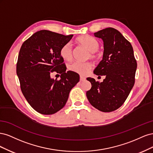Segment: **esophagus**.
Instances as JSON below:
<instances>
[{
    "label": "esophagus",
    "instance_id": "obj_1",
    "mask_svg": "<svg viewBox=\"0 0 153 153\" xmlns=\"http://www.w3.org/2000/svg\"><path fill=\"white\" fill-rule=\"evenodd\" d=\"M80 81H85L86 80V78L84 77V76H80Z\"/></svg>",
    "mask_w": 153,
    "mask_h": 153
}]
</instances>
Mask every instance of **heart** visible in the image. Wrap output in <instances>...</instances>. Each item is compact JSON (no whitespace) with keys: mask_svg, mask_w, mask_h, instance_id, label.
I'll use <instances>...</instances> for the list:
<instances>
[{"mask_svg":"<svg viewBox=\"0 0 153 153\" xmlns=\"http://www.w3.org/2000/svg\"><path fill=\"white\" fill-rule=\"evenodd\" d=\"M77 41L82 46L86 48L88 50L90 51V57L92 59H96L98 55L96 51L100 47V44L92 37L84 35L81 36L77 38ZM60 55L66 61H71L73 56V50L71 45L68 43L64 45L60 50ZM92 67V64L88 62H80L76 61L69 64V69L71 71L81 75H85L89 72L90 69Z\"/></svg>","mask_w":153,"mask_h":153,"instance_id":"b5f03b06","label":"heart"}]
</instances>
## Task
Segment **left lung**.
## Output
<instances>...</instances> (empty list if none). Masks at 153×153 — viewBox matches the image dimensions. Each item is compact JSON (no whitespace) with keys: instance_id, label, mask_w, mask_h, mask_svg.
Segmentation results:
<instances>
[{"instance_id":"1","label":"left lung","mask_w":153,"mask_h":153,"mask_svg":"<svg viewBox=\"0 0 153 153\" xmlns=\"http://www.w3.org/2000/svg\"><path fill=\"white\" fill-rule=\"evenodd\" d=\"M94 34L103 39L104 52L93 72L106 78L101 83L87 78L92 87L86 95L94 108L110 112L121 107L127 99L135 84L137 63L131 43L117 30L108 27Z\"/></svg>"}]
</instances>
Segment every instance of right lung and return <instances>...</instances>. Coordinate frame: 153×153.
<instances>
[{"instance_id":"1","label":"right lung","mask_w":153,"mask_h":153,"mask_svg":"<svg viewBox=\"0 0 153 153\" xmlns=\"http://www.w3.org/2000/svg\"><path fill=\"white\" fill-rule=\"evenodd\" d=\"M73 36L41 30L22 45L16 63L21 91L27 102L41 114H53L62 109L69 92L80 80L78 73L66 72V66L60 55L61 47ZM54 71L61 74V79L50 77Z\"/></svg>"}]
</instances>
